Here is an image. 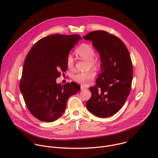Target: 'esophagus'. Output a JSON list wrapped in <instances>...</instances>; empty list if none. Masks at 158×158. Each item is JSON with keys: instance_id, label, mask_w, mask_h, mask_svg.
I'll list each match as a JSON object with an SVG mask.
<instances>
[{"instance_id": "1", "label": "esophagus", "mask_w": 158, "mask_h": 158, "mask_svg": "<svg viewBox=\"0 0 158 158\" xmlns=\"http://www.w3.org/2000/svg\"><path fill=\"white\" fill-rule=\"evenodd\" d=\"M87 89V87H85V86H84V85H81V90H84V89Z\"/></svg>"}]
</instances>
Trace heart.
<instances>
[{
    "label": "heart",
    "mask_w": 158,
    "mask_h": 158,
    "mask_svg": "<svg viewBox=\"0 0 158 158\" xmlns=\"http://www.w3.org/2000/svg\"><path fill=\"white\" fill-rule=\"evenodd\" d=\"M76 52L81 58L87 60L89 67L98 69L99 67V61L98 59L94 57L96 53L91 45L85 43L82 44L76 49ZM66 64L67 67L70 69H72L74 67V59L72 55L69 54L67 56ZM95 76L96 73L93 70H90L87 72H81L74 74L73 79L75 82L82 85H87L92 82Z\"/></svg>",
    "instance_id": "b5f03b06"
}]
</instances>
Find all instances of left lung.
<instances>
[{
  "label": "left lung",
  "mask_w": 158,
  "mask_h": 158,
  "mask_svg": "<svg viewBox=\"0 0 158 158\" xmlns=\"http://www.w3.org/2000/svg\"><path fill=\"white\" fill-rule=\"evenodd\" d=\"M84 39L92 41L101 62L96 84L89 87L92 96L87 109L99 118L111 116L123 106L131 91L133 69L128 49L119 38L104 31L91 32Z\"/></svg>",
  "instance_id": "obj_1"
}]
</instances>
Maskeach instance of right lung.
Here are the masks:
<instances>
[{"mask_svg":"<svg viewBox=\"0 0 158 158\" xmlns=\"http://www.w3.org/2000/svg\"><path fill=\"white\" fill-rule=\"evenodd\" d=\"M81 39L78 34H52L39 40L27 54L20 90L28 110L39 120H57L64 113L69 98L80 90L74 82L61 85L56 79L66 71L67 56Z\"/></svg>","mask_w":158,"mask_h":158,"instance_id":"add662e5","label":"right lung"}]
</instances>
